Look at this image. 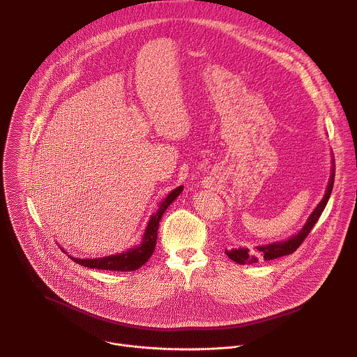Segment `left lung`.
<instances>
[{"label":"left lung","mask_w":357,"mask_h":357,"mask_svg":"<svg viewBox=\"0 0 357 357\" xmlns=\"http://www.w3.org/2000/svg\"><path fill=\"white\" fill-rule=\"evenodd\" d=\"M335 164V160H332ZM333 182H335V165L332 167V174L329 178V183L326 188V192L322 197V200L319 202V205L315 208V211L311 213V216L308 218L307 223L303 225V227L294 234L292 237H289L285 241H277L273 244H266V245H259L256 247L257 251L251 252L248 248H233V250H226L225 252L229 256V259H231L234 263L237 264H254V263H259L260 259H264L266 261L268 260H274L282 256H288V254L294 252L301 244L302 241L307 238V236L310 234V231L312 230V227L315 226V223L318 222L319 216L322 215L326 203L331 197L332 189H333Z\"/></svg>","instance_id":"1"}]
</instances>
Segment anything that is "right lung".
<instances>
[{"label":"right lung","instance_id":"right-lung-1","mask_svg":"<svg viewBox=\"0 0 357 357\" xmlns=\"http://www.w3.org/2000/svg\"><path fill=\"white\" fill-rule=\"evenodd\" d=\"M183 190V186H178L174 189L162 202L157 211V213L149 218V222L146 225L145 233L142 236V241L135 245L134 248H130L120 254H113V256L101 257V259H76L70 257L75 263L89 267V268H97V270H107V271H134L138 270L141 266H144L148 259L152 256V252L155 250L157 237H158V227L162 215L165 213L167 208L171 203L181 195Z\"/></svg>","mask_w":357,"mask_h":357}]
</instances>
